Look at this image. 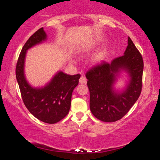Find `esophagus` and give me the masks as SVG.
Segmentation results:
<instances>
[{"label": "esophagus", "mask_w": 160, "mask_h": 160, "mask_svg": "<svg viewBox=\"0 0 160 160\" xmlns=\"http://www.w3.org/2000/svg\"><path fill=\"white\" fill-rule=\"evenodd\" d=\"M87 78L86 77H84V76H81L80 78H79V83L80 84H86L87 83Z\"/></svg>", "instance_id": "34e87169"}]
</instances>
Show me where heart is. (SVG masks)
<instances>
[{
	"label": "heart",
	"instance_id": "heart-1",
	"mask_svg": "<svg viewBox=\"0 0 160 160\" xmlns=\"http://www.w3.org/2000/svg\"><path fill=\"white\" fill-rule=\"evenodd\" d=\"M102 58H103V54H102V53H99L95 56L93 60L95 62H99L102 60Z\"/></svg>",
	"mask_w": 160,
	"mask_h": 160
}]
</instances>
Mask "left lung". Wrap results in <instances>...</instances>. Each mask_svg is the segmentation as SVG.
Here are the masks:
<instances>
[{"label":"left lung","instance_id":"1","mask_svg":"<svg viewBox=\"0 0 160 160\" xmlns=\"http://www.w3.org/2000/svg\"><path fill=\"white\" fill-rule=\"evenodd\" d=\"M121 69L130 73V84L123 93H115L112 84L115 74ZM143 60L130 37L128 45L122 56L111 63L102 61L86 73L89 90L91 112L100 121L113 122L125 116L138 99L142 90Z\"/></svg>","mask_w":160,"mask_h":160}]
</instances>
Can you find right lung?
Wrapping results in <instances>:
<instances>
[{
    "instance_id": "obj_1",
    "label": "right lung",
    "mask_w": 160,
    "mask_h": 160,
    "mask_svg": "<svg viewBox=\"0 0 160 160\" xmlns=\"http://www.w3.org/2000/svg\"><path fill=\"white\" fill-rule=\"evenodd\" d=\"M47 38L41 28L34 32L19 54L16 65V77L23 102L28 110L37 119L45 123L54 124L66 117L71 108V95L78 84L80 74L68 75L60 71L47 86L32 88L24 76V62L26 51Z\"/></svg>"
}]
</instances>
